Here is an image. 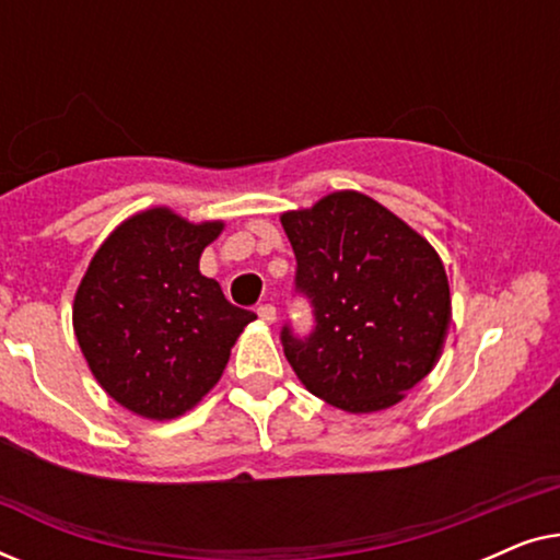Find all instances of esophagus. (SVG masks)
Segmentation results:
<instances>
[{
    "label": "esophagus",
    "mask_w": 560,
    "mask_h": 560,
    "mask_svg": "<svg viewBox=\"0 0 560 560\" xmlns=\"http://www.w3.org/2000/svg\"><path fill=\"white\" fill-rule=\"evenodd\" d=\"M257 316H259V320H265V324H275V318H278V311H275L272 303H265V305H259V308H257Z\"/></svg>",
    "instance_id": "34e87169"
}]
</instances>
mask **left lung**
Listing matches in <instances>:
<instances>
[{
  "mask_svg": "<svg viewBox=\"0 0 560 560\" xmlns=\"http://www.w3.org/2000/svg\"><path fill=\"white\" fill-rule=\"evenodd\" d=\"M293 244L295 285L316 328L282 349L305 389L347 412L397 405L433 372L451 326V290L439 252L400 217L336 190L280 217Z\"/></svg>",
  "mask_w": 560,
  "mask_h": 560,
  "instance_id": "1",
  "label": "left lung"
}]
</instances>
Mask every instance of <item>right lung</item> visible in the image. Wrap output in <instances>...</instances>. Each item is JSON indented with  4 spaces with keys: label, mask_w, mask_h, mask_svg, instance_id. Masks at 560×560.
Masks as SVG:
<instances>
[{
    "label": "right lung",
    "mask_w": 560,
    "mask_h": 560,
    "mask_svg": "<svg viewBox=\"0 0 560 560\" xmlns=\"http://www.w3.org/2000/svg\"><path fill=\"white\" fill-rule=\"evenodd\" d=\"M221 232L224 221L144 209L106 236L81 278L75 339L104 393L135 416L173 420L196 408L257 318L198 270Z\"/></svg>",
    "instance_id": "add662e5"
}]
</instances>
